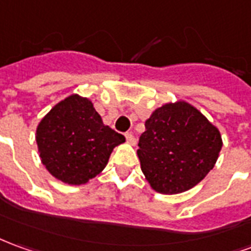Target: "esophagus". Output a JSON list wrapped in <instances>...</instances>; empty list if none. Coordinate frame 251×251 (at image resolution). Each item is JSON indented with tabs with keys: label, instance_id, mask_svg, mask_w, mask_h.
I'll return each instance as SVG.
<instances>
[{
	"label": "esophagus",
	"instance_id": "34e87169",
	"mask_svg": "<svg viewBox=\"0 0 251 251\" xmlns=\"http://www.w3.org/2000/svg\"><path fill=\"white\" fill-rule=\"evenodd\" d=\"M126 140H127V143L130 144V145H134L136 144V137H134V134L131 133V131H127L125 134Z\"/></svg>",
	"mask_w": 251,
	"mask_h": 251
}]
</instances>
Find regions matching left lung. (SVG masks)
<instances>
[{"mask_svg":"<svg viewBox=\"0 0 251 251\" xmlns=\"http://www.w3.org/2000/svg\"><path fill=\"white\" fill-rule=\"evenodd\" d=\"M137 155L145 179L162 194L194 187L211 171L223 147L220 131L186 101L167 103L145 121Z\"/></svg>","mask_w":251,"mask_h":251,"instance_id":"8db88e82","label":"left lung"}]
</instances>
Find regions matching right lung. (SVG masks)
Masks as SVG:
<instances>
[{"label": "right lung", "mask_w": 251, "mask_h": 251, "mask_svg": "<svg viewBox=\"0 0 251 251\" xmlns=\"http://www.w3.org/2000/svg\"><path fill=\"white\" fill-rule=\"evenodd\" d=\"M125 137L104 125L87 98L57 103L36 127V144L47 171L68 185H84L100 174Z\"/></svg>", "instance_id": "add662e5"}]
</instances>
